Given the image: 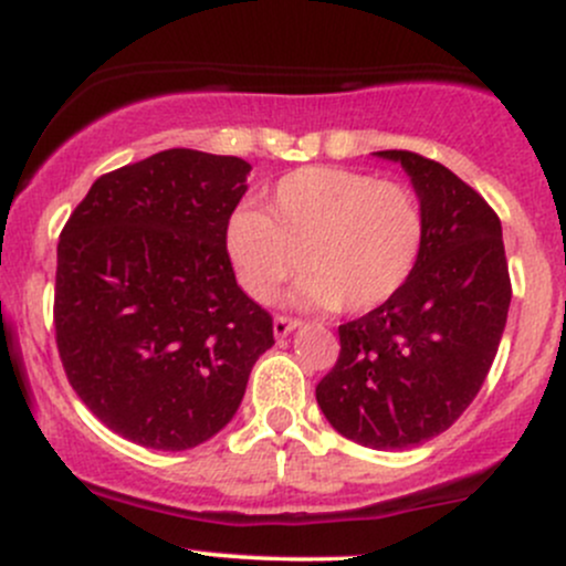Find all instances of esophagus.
I'll return each instance as SVG.
<instances>
[{
  "instance_id": "esophagus-1",
  "label": "esophagus",
  "mask_w": 566,
  "mask_h": 566,
  "mask_svg": "<svg viewBox=\"0 0 566 566\" xmlns=\"http://www.w3.org/2000/svg\"><path fill=\"white\" fill-rule=\"evenodd\" d=\"M301 327V322L297 319H290V316H276L274 319V335L276 337H287L292 329Z\"/></svg>"
}]
</instances>
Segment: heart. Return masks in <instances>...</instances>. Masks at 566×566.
Masks as SVG:
<instances>
[{
  "label": "heart",
  "mask_w": 566,
  "mask_h": 566,
  "mask_svg": "<svg viewBox=\"0 0 566 566\" xmlns=\"http://www.w3.org/2000/svg\"><path fill=\"white\" fill-rule=\"evenodd\" d=\"M423 239L412 188L343 167H303L279 180L263 212H233L226 255L252 301H274L301 265L297 305L369 314L405 290Z\"/></svg>",
  "instance_id": "obj_1"
}]
</instances>
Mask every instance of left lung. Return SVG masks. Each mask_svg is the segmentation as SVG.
Returning a JSON list of instances; mask_svg holds the SVG:
<instances>
[{
    "label": "left lung",
    "mask_w": 566,
    "mask_h": 566,
    "mask_svg": "<svg viewBox=\"0 0 566 566\" xmlns=\"http://www.w3.org/2000/svg\"><path fill=\"white\" fill-rule=\"evenodd\" d=\"M399 161L423 207L426 239L405 290L340 324V356L316 386L337 433L373 450H407L447 431L495 361L511 305L503 229L486 201L439 161Z\"/></svg>",
    "instance_id": "obj_1"
}]
</instances>
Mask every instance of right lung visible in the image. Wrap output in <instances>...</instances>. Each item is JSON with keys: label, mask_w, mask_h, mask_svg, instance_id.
Instances as JSON below:
<instances>
[{"label": "right lung", "mask_w": 566, "mask_h": 566, "mask_svg": "<svg viewBox=\"0 0 566 566\" xmlns=\"http://www.w3.org/2000/svg\"><path fill=\"white\" fill-rule=\"evenodd\" d=\"M252 167L170 148L101 175L57 242L55 340L114 433L191 450L237 415L274 324L237 284L226 229Z\"/></svg>", "instance_id": "add662e5"}]
</instances>
